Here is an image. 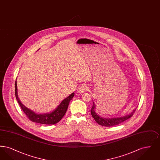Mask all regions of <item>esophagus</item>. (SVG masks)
I'll return each mask as SVG.
<instances>
[{"label": "esophagus", "mask_w": 160, "mask_h": 160, "mask_svg": "<svg viewBox=\"0 0 160 160\" xmlns=\"http://www.w3.org/2000/svg\"><path fill=\"white\" fill-rule=\"evenodd\" d=\"M87 91H88V87L85 86V85H82L79 88L78 92H79V93H83L84 92Z\"/></svg>", "instance_id": "obj_1"}]
</instances>
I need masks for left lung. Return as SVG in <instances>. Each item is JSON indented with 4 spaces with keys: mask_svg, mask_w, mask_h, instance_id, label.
<instances>
[{
    "mask_svg": "<svg viewBox=\"0 0 160 160\" xmlns=\"http://www.w3.org/2000/svg\"><path fill=\"white\" fill-rule=\"evenodd\" d=\"M95 108H96L95 104L93 101V106L91 109V113L92 117L93 118V119H95L96 122L98 123L99 125H102V126H104V127H107L119 125L122 122H124L125 121L128 119L129 118L132 116V115L136 112V108H135L129 114H127L123 117L114 118H104L96 113V112L95 111Z\"/></svg>",
    "mask_w": 160,
    "mask_h": 160,
    "instance_id": "obj_1",
    "label": "left lung"
}]
</instances>
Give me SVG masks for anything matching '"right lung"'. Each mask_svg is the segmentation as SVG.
<instances>
[{
  "label": "right lung",
  "instance_id": "add662e5",
  "mask_svg": "<svg viewBox=\"0 0 160 160\" xmlns=\"http://www.w3.org/2000/svg\"><path fill=\"white\" fill-rule=\"evenodd\" d=\"M15 94L16 99L20 106L21 107L24 113L31 121L45 125H54L59 122L67 112L70 101L72 99L73 97L74 96V93H72L68 97L63 99L60 103V104L57 107V108H56L55 110L50 113L38 114L24 106L20 101L17 93V81H15Z\"/></svg>",
  "mask_w": 160,
  "mask_h": 160
}]
</instances>
